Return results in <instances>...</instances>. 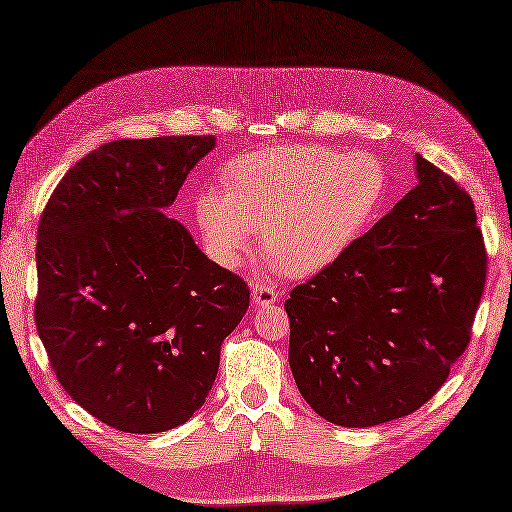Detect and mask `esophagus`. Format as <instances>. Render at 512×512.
I'll list each match as a JSON object with an SVG mask.
<instances>
[{"label": "esophagus", "mask_w": 512, "mask_h": 512, "mask_svg": "<svg viewBox=\"0 0 512 512\" xmlns=\"http://www.w3.org/2000/svg\"><path fill=\"white\" fill-rule=\"evenodd\" d=\"M279 299V290L270 284H264V281H259V284H253V303L257 308H268L273 306V303Z\"/></svg>", "instance_id": "obj_1"}]
</instances>
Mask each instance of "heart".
I'll return each mask as SVG.
<instances>
[{"mask_svg": "<svg viewBox=\"0 0 512 512\" xmlns=\"http://www.w3.org/2000/svg\"><path fill=\"white\" fill-rule=\"evenodd\" d=\"M222 193L193 204L217 264L235 268L262 231L266 255L292 277L336 262L383 206L389 176L378 156L321 145H279L239 154L220 171Z\"/></svg>", "mask_w": 512, "mask_h": 512, "instance_id": "heart-1", "label": "heart"}]
</instances>
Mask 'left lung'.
I'll return each instance as SVG.
<instances>
[{
    "label": "left lung",
    "instance_id": "8db88e82",
    "mask_svg": "<svg viewBox=\"0 0 512 512\" xmlns=\"http://www.w3.org/2000/svg\"><path fill=\"white\" fill-rule=\"evenodd\" d=\"M418 184L286 301L303 400L339 427L420 409L471 339L486 250L471 195L416 154Z\"/></svg>",
    "mask_w": 512,
    "mask_h": 512
}]
</instances>
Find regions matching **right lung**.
Listing matches in <instances>:
<instances>
[{
    "label": "right lung",
    "mask_w": 512,
    "mask_h": 512,
    "mask_svg": "<svg viewBox=\"0 0 512 512\" xmlns=\"http://www.w3.org/2000/svg\"><path fill=\"white\" fill-rule=\"evenodd\" d=\"M215 136L114 140L65 173L37 235L35 321L76 405L127 433L187 422L248 288L167 217Z\"/></svg>",
    "instance_id": "right-lung-1"
}]
</instances>
